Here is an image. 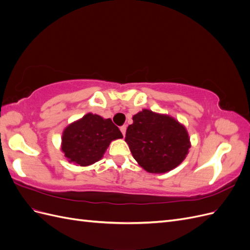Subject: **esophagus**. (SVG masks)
<instances>
[{
  "instance_id": "esophagus-1",
  "label": "esophagus",
  "mask_w": 250,
  "mask_h": 250,
  "mask_svg": "<svg viewBox=\"0 0 250 250\" xmlns=\"http://www.w3.org/2000/svg\"><path fill=\"white\" fill-rule=\"evenodd\" d=\"M126 129H127V126H126V125H123V126H121V127H120V130H121V132H122V134H123V135H125V133H126Z\"/></svg>"
}]
</instances>
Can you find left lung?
Segmentation results:
<instances>
[{
    "label": "left lung",
    "mask_w": 250,
    "mask_h": 250,
    "mask_svg": "<svg viewBox=\"0 0 250 250\" xmlns=\"http://www.w3.org/2000/svg\"><path fill=\"white\" fill-rule=\"evenodd\" d=\"M125 142L132 156L149 173L161 174L175 169L191 148L187 128L169 115L143 109L132 117Z\"/></svg>",
    "instance_id": "obj_1"
}]
</instances>
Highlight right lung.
<instances>
[{
  "instance_id": "right-lung-1",
  "label": "right lung",
  "mask_w": 250,
  "mask_h": 250,
  "mask_svg": "<svg viewBox=\"0 0 250 250\" xmlns=\"http://www.w3.org/2000/svg\"><path fill=\"white\" fill-rule=\"evenodd\" d=\"M122 138L111 119L88 112L64 128L60 149L70 163L87 167L101 160L112 141Z\"/></svg>"
}]
</instances>
